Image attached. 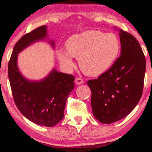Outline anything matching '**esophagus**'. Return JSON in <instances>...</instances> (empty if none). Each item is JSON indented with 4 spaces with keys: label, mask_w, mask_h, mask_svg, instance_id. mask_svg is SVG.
I'll return each instance as SVG.
<instances>
[{
    "label": "esophagus",
    "mask_w": 152,
    "mask_h": 152,
    "mask_svg": "<svg viewBox=\"0 0 152 152\" xmlns=\"http://www.w3.org/2000/svg\"><path fill=\"white\" fill-rule=\"evenodd\" d=\"M75 83H76V84H77V85L81 84V83H83V80L81 78L78 77V78H76V79H75Z\"/></svg>",
    "instance_id": "1"
}]
</instances>
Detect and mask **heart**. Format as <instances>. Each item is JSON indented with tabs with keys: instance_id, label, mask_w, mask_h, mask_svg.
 <instances>
[{
	"instance_id": "heart-1",
	"label": "heart",
	"mask_w": 152,
	"mask_h": 152,
	"mask_svg": "<svg viewBox=\"0 0 152 152\" xmlns=\"http://www.w3.org/2000/svg\"><path fill=\"white\" fill-rule=\"evenodd\" d=\"M66 52H59V60L71 68V56L79 60L81 69L88 76L103 74L114 64L120 50V43L114 34L87 31L74 35L66 42Z\"/></svg>"
}]
</instances>
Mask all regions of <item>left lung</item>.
<instances>
[{
	"label": "left lung",
	"mask_w": 152,
	"mask_h": 152,
	"mask_svg": "<svg viewBox=\"0 0 152 152\" xmlns=\"http://www.w3.org/2000/svg\"><path fill=\"white\" fill-rule=\"evenodd\" d=\"M121 53L96 79L88 80L93 114L101 123H114L132 112L143 93L146 59L137 38L119 30Z\"/></svg>",
	"instance_id": "1"
}]
</instances>
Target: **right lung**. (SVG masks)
I'll return each instance as SVG.
<instances>
[{
	"label": "right lung",
	"mask_w": 152,
	"mask_h": 152,
	"mask_svg": "<svg viewBox=\"0 0 152 152\" xmlns=\"http://www.w3.org/2000/svg\"><path fill=\"white\" fill-rule=\"evenodd\" d=\"M46 36V26H42L18 40L8 62V78L14 102L21 114L36 124L50 127L64 118L68 96L74 88V76L53 69L42 81H30L17 66L18 53ZM50 43L53 46L54 42Z\"/></svg>",
	"instance_id": "obj_1"
}]
</instances>
